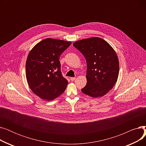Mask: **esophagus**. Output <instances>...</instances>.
<instances>
[{
    "mask_svg": "<svg viewBox=\"0 0 146 146\" xmlns=\"http://www.w3.org/2000/svg\"><path fill=\"white\" fill-rule=\"evenodd\" d=\"M75 79H76V78H70V80H71V81H72V82L74 81V80H75Z\"/></svg>",
    "mask_w": 146,
    "mask_h": 146,
    "instance_id": "1",
    "label": "esophagus"
}]
</instances>
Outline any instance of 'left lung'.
<instances>
[{"instance_id":"8db88e82","label":"left lung","mask_w":146,"mask_h":146,"mask_svg":"<svg viewBox=\"0 0 146 146\" xmlns=\"http://www.w3.org/2000/svg\"><path fill=\"white\" fill-rule=\"evenodd\" d=\"M85 57L87 63L86 85L82 92L94 98L101 97L117 81L119 61L111 46L98 37L86 38L73 44Z\"/></svg>"}]
</instances>
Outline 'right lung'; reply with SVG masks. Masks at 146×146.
I'll return each mask as SVG.
<instances>
[{"label":"right lung","mask_w":146,"mask_h":146,"mask_svg":"<svg viewBox=\"0 0 146 146\" xmlns=\"http://www.w3.org/2000/svg\"><path fill=\"white\" fill-rule=\"evenodd\" d=\"M71 42L47 38L31 50L26 62V77L33 92L51 101L62 94L68 84L61 72L60 56Z\"/></svg>","instance_id":"1"}]
</instances>
